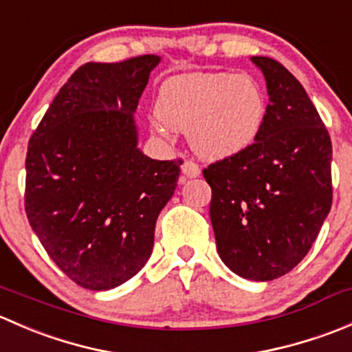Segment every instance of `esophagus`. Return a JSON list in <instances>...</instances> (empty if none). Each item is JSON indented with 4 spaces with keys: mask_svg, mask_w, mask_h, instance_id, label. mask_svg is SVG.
<instances>
[{
    "mask_svg": "<svg viewBox=\"0 0 352 352\" xmlns=\"http://www.w3.org/2000/svg\"><path fill=\"white\" fill-rule=\"evenodd\" d=\"M199 173H201V168H199L196 162H192V160H186V162L182 163V180L194 179V177H199Z\"/></svg>",
    "mask_w": 352,
    "mask_h": 352,
    "instance_id": "esophagus-1",
    "label": "esophagus"
}]
</instances>
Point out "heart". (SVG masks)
Returning <instances> with one entry per match:
<instances>
[{
    "label": "heart",
    "instance_id": "obj_1",
    "mask_svg": "<svg viewBox=\"0 0 352 352\" xmlns=\"http://www.w3.org/2000/svg\"><path fill=\"white\" fill-rule=\"evenodd\" d=\"M155 113L166 127L187 131L199 155L218 160L254 144L265 100L257 81L247 74L194 73L160 87Z\"/></svg>",
    "mask_w": 352,
    "mask_h": 352
}]
</instances>
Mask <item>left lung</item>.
<instances>
[{"label":"left lung","instance_id":"left-lung-1","mask_svg":"<svg viewBox=\"0 0 352 352\" xmlns=\"http://www.w3.org/2000/svg\"><path fill=\"white\" fill-rule=\"evenodd\" d=\"M267 83L261 133L242 153L202 170L221 261L240 278L271 281L303 261L332 206V143L300 81L254 56Z\"/></svg>","mask_w":352,"mask_h":352}]
</instances>
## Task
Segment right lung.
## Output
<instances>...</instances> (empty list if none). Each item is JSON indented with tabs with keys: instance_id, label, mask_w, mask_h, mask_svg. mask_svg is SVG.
I'll use <instances>...</instances> for the list:
<instances>
[{
	"instance_id": "1",
	"label": "right lung",
	"mask_w": 352,
	"mask_h": 352,
	"mask_svg": "<svg viewBox=\"0 0 352 352\" xmlns=\"http://www.w3.org/2000/svg\"><path fill=\"white\" fill-rule=\"evenodd\" d=\"M158 63L144 54L80 66L28 141V223L54 264L87 289H112L141 271L177 187L182 162L151 160L136 146L133 112Z\"/></svg>"
}]
</instances>
